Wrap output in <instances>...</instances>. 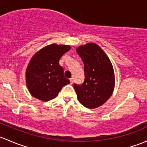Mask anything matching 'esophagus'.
<instances>
[{"instance_id":"34e87169","label":"esophagus","mask_w":147,"mask_h":147,"mask_svg":"<svg viewBox=\"0 0 147 147\" xmlns=\"http://www.w3.org/2000/svg\"><path fill=\"white\" fill-rule=\"evenodd\" d=\"M69 81H70V84H72V83H73V82H74V79L73 78H70L69 79Z\"/></svg>"}]
</instances>
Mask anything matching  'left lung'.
<instances>
[{
  "label": "left lung",
  "mask_w": 147,
  "mask_h": 147,
  "mask_svg": "<svg viewBox=\"0 0 147 147\" xmlns=\"http://www.w3.org/2000/svg\"><path fill=\"white\" fill-rule=\"evenodd\" d=\"M84 65L83 84H74L78 101L88 109L103 105L112 95L115 86L113 67L109 57L97 44L89 43L77 49Z\"/></svg>",
  "instance_id": "obj_1"
}]
</instances>
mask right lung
<instances>
[{
  "mask_svg": "<svg viewBox=\"0 0 147 147\" xmlns=\"http://www.w3.org/2000/svg\"><path fill=\"white\" fill-rule=\"evenodd\" d=\"M69 50V46L53 44L33 55L26 70V83L32 96L41 101H50L69 84L59 65L60 58Z\"/></svg>",
  "mask_w": 147,
  "mask_h": 147,
  "instance_id": "add662e5",
  "label": "right lung"
}]
</instances>
